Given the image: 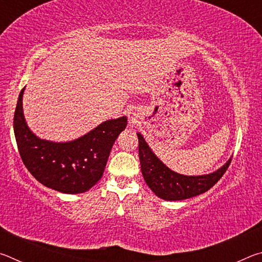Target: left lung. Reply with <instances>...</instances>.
<instances>
[{
	"label": "left lung",
	"mask_w": 262,
	"mask_h": 262,
	"mask_svg": "<svg viewBox=\"0 0 262 262\" xmlns=\"http://www.w3.org/2000/svg\"><path fill=\"white\" fill-rule=\"evenodd\" d=\"M137 137L142 174L150 189L163 200H185L207 192L222 178L231 163L230 158L223 166L209 174L184 176L170 170L152 152L140 133H137Z\"/></svg>",
	"instance_id": "1"
}]
</instances>
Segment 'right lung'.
Returning <instances> with one entry per match:
<instances>
[{"label":"right lung","instance_id":"1","mask_svg":"<svg viewBox=\"0 0 262 262\" xmlns=\"http://www.w3.org/2000/svg\"><path fill=\"white\" fill-rule=\"evenodd\" d=\"M23 94L17 101L14 132L24 165L39 183L64 194L84 193L103 177L115 140L127 126V117L101 122L95 129L68 142L39 139L25 121Z\"/></svg>","mask_w":262,"mask_h":262}]
</instances>
